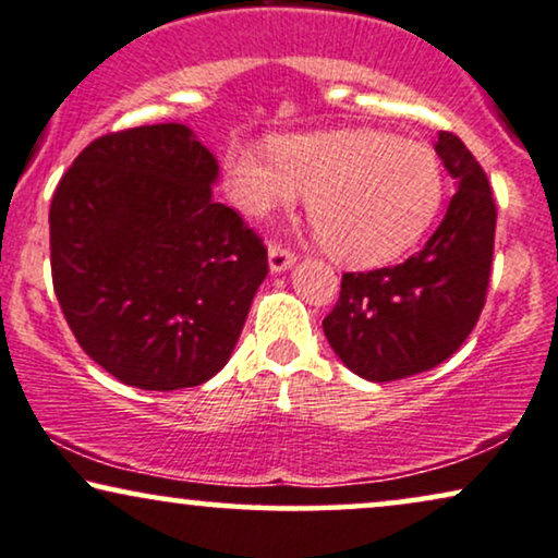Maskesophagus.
Listing matches in <instances>:
<instances>
[{
	"label": "esophagus",
	"instance_id": "obj_1",
	"mask_svg": "<svg viewBox=\"0 0 558 558\" xmlns=\"http://www.w3.org/2000/svg\"><path fill=\"white\" fill-rule=\"evenodd\" d=\"M267 257H270V270L272 272H286L295 265V255L283 244H270V250H267Z\"/></svg>",
	"mask_w": 558,
	"mask_h": 558
}]
</instances>
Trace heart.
I'll use <instances>...</instances> for the list:
<instances>
[{"mask_svg":"<svg viewBox=\"0 0 558 558\" xmlns=\"http://www.w3.org/2000/svg\"><path fill=\"white\" fill-rule=\"evenodd\" d=\"M231 203L263 218L308 195L324 250L344 265L371 267L404 255L440 210L446 180L429 146L376 129L293 133L270 149L231 141L223 151Z\"/></svg>","mask_w":558,"mask_h":558,"instance_id":"obj_1","label":"heart"}]
</instances>
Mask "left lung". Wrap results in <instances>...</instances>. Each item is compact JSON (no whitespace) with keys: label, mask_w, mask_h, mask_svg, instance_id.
Masks as SVG:
<instances>
[{"label":"left lung","mask_w":558,"mask_h":558,"mask_svg":"<svg viewBox=\"0 0 558 558\" xmlns=\"http://www.w3.org/2000/svg\"><path fill=\"white\" fill-rule=\"evenodd\" d=\"M435 151L456 180L440 227L401 265L344 272L340 301L322 322L337 357L376 384L448 361L486 301L497 229L489 180L453 133H437Z\"/></svg>","instance_id":"obj_1"}]
</instances>
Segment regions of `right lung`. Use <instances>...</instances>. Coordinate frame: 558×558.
I'll use <instances>...</instances> for the list:
<instances>
[{"instance_id": "add662e5", "label": "right lung", "mask_w": 558, "mask_h": 558, "mask_svg": "<svg viewBox=\"0 0 558 558\" xmlns=\"http://www.w3.org/2000/svg\"><path fill=\"white\" fill-rule=\"evenodd\" d=\"M218 161L182 123L95 138L51 201V275L82 350L146 391L201 386L229 363L267 250L214 201Z\"/></svg>"}]
</instances>
